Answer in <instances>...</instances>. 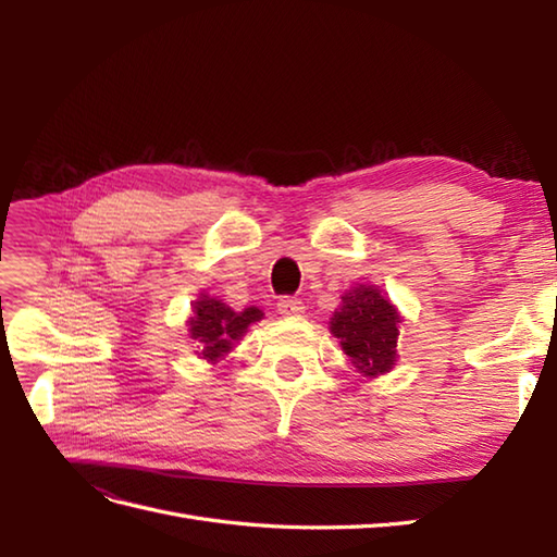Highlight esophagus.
I'll return each mask as SVG.
<instances>
[{
  "label": "esophagus",
  "mask_w": 557,
  "mask_h": 557,
  "mask_svg": "<svg viewBox=\"0 0 557 557\" xmlns=\"http://www.w3.org/2000/svg\"><path fill=\"white\" fill-rule=\"evenodd\" d=\"M276 307H278L281 315H301V313H305V301L297 299V297H281Z\"/></svg>",
  "instance_id": "esophagus-1"
}]
</instances>
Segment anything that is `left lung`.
I'll list each match as a JSON object with an SVG mask.
<instances>
[{
  "label": "left lung",
  "instance_id": "obj_1",
  "mask_svg": "<svg viewBox=\"0 0 557 557\" xmlns=\"http://www.w3.org/2000/svg\"><path fill=\"white\" fill-rule=\"evenodd\" d=\"M399 313L374 285H356L344 293L342 307L330 320L350 362L364 376H381L397 362Z\"/></svg>",
  "mask_w": 557,
  "mask_h": 557
}]
</instances>
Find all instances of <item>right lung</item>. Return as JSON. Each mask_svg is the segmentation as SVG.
I'll list each match as a JSON object with an SVG mask.
<instances>
[{
	"label": "right lung",
	"instance_id": "right-lung-1",
	"mask_svg": "<svg viewBox=\"0 0 557 557\" xmlns=\"http://www.w3.org/2000/svg\"><path fill=\"white\" fill-rule=\"evenodd\" d=\"M262 311L248 307L244 311H232L225 301L213 297H199L193 305V315L188 320L190 336L201 346L199 356L207 362H215L232 350L234 342H239L248 325L258 323Z\"/></svg>",
	"mask_w": 557,
	"mask_h": 557
}]
</instances>
